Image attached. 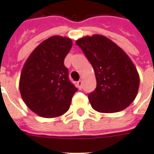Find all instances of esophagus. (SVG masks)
Instances as JSON below:
<instances>
[{
  "mask_svg": "<svg viewBox=\"0 0 154 154\" xmlns=\"http://www.w3.org/2000/svg\"><path fill=\"white\" fill-rule=\"evenodd\" d=\"M82 84H83L82 80H79V81L77 82V85H78V88H79V90L82 89Z\"/></svg>",
  "mask_w": 154,
  "mask_h": 154,
  "instance_id": "obj_1",
  "label": "esophagus"
}]
</instances>
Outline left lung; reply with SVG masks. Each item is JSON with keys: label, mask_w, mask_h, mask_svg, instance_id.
<instances>
[{"label": "left lung", "mask_w": 154, "mask_h": 154, "mask_svg": "<svg viewBox=\"0 0 154 154\" xmlns=\"http://www.w3.org/2000/svg\"><path fill=\"white\" fill-rule=\"evenodd\" d=\"M76 44L95 71L96 88L88 95L92 108L113 113L130 106L137 95L140 79L128 54L102 35L85 36L78 39Z\"/></svg>", "instance_id": "obj_1"}]
</instances>
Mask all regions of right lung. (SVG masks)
I'll return each instance as SVG.
<instances>
[{"instance_id": "add662e5", "label": "right lung", "mask_w": 154, "mask_h": 154, "mask_svg": "<svg viewBox=\"0 0 154 154\" xmlns=\"http://www.w3.org/2000/svg\"><path fill=\"white\" fill-rule=\"evenodd\" d=\"M72 44L69 38L50 37L32 51L24 63L20 93L26 106L37 115L57 117L69 109L78 90L69 81L63 61Z\"/></svg>"}]
</instances>
